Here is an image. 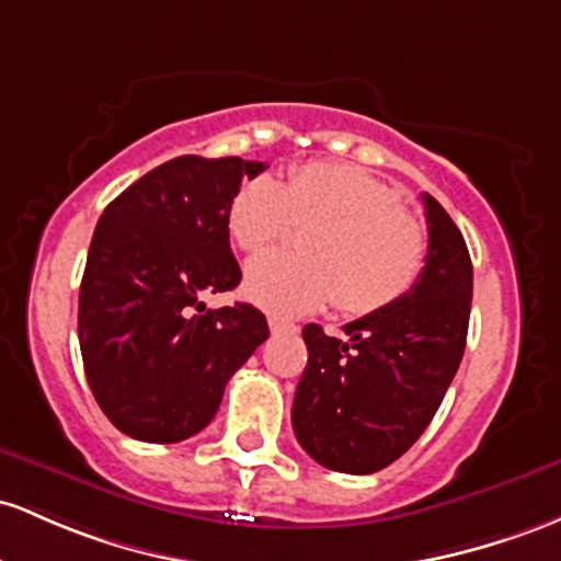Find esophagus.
Masks as SVG:
<instances>
[{
  "instance_id": "esophagus-1",
  "label": "esophagus",
  "mask_w": 561,
  "mask_h": 561,
  "mask_svg": "<svg viewBox=\"0 0 561 561\" xmlns=\"http://www.w3.org/2000/svg\"><path fill=\"white\" fill-rule=\"evenodd\" d=\"M267 323H270V331H273V333H297L299 331V325L288 323V320H283V318H275V314L267 320Z\"/></svg>"
}]
</instances>
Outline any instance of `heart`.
<instances>
[{
	"instance_id": "heart-1",
	"label": "heart",
	"mask_w": 561,
	"mask_h": 561,
	"mask_svg": "<svg viewBox=\"0 0 561 561\" xmlns=\"http://www.w3.org/2000/svg\"><path fill=\"white\" fill-rule=\"evenodd\" d=\"M301 254L256 256L247 264L243 294L275 314H305L336 299L352 318L398 305L416 286L426 262V228L402 209L387 182L344 163L310 161L286 182L260 172L238 185L228 228L238 249L256 254L294 230Z\"/></svg>"
}]
</instances>
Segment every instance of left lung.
<instances>
[{
    "label": "left lung",
    "instance_id": "1",
    "mask_svg": "<svg viewBox=\"0 0 561 561\" xmlns=\"http://www.w3.org/2000/svg\"><path fill=\"white\" fill-rule=\"evenodd\" d=\"M430 249L416 286L387 310L344 325L347 339L305 325L307 368L291 424L320 467L374 474L430 426L467 347L471 260L461 230L430 193Z\"/></svg>",
    "mask_w": 561,
    "mask_h": 561
}]
</instances>
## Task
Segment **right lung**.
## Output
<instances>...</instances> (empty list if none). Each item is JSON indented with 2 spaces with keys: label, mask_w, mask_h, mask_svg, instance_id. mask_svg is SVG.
<instances>
[{
  "label": "right lung",
  "mask_w": 561,
  "mask_h": 561,
  "mask_svg": "<svg viewBox=\"0 0 561 561\" xmlns=\"http://www.w3.org/2000/svg\"><path fill=\"white\" fill-rule=\"evenodd\" d=\"M262 169L238 156H180L105 206L81 278L79 344L94 400L118 432L142 443L193 437L270 336L256 307L201 301L241 283L228 206Z\"/></svg>",
  "instance_id": "right-lung-1"
}]
</instances>
